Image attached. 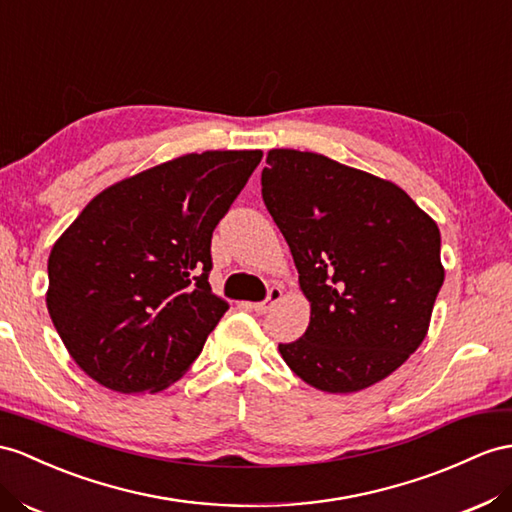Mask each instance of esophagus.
<instances>
[{
	"instance_id": "obj_1",
	"label": "esophagus",
	"mask_w": 512,
	"mask_h": 512,
	"mask_svg": "<svg viewBox=\"0 0 512 512\" xmlns=\"http://www.w3.org/2000/svg\"><path fill=\"white\" fill-rule=\"evenodd\" d=\"M281 298H283V290H281V287H270L268 298L264 300V303H251V305H246V307L257 311V313H266V311H270L274 305L281 303Z\"/></svg>"
}]
</instances>
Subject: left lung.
<instances>
[{
    "instance_id": "8db88e82",
    "label": "left lung",
    "mask_w": 512,
    "mask_h": 512,
    "mask_svg": "<svg viewBox=\"0 0 512 512\" xmlns=\"http://www.w3.org/2000/svg\"><path fill=\"white\" fill-rule=\"evenodd\" d=\"M266 164L261 194L311 307L281 357L320 391L372 387L428 333L445 274L437 222L393 181L326 155L272 149Z\"/></svg>"
}]
</instances>
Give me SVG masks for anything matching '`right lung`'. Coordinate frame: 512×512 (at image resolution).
I'll list each match as a JSON object with an SVG mask.
<instances>
[{
    "label": "right lung",
    "instance_id": "add662e5",
    "mask_svg": "<svg viewBox=\"0 0 512 512\" xmlns=\"http://www.w3.org/2000/svg\"><path fill=\"white\" fill-rule=\"evenodd\" d=\"M261 155H179L112 183L64 229L47 261V309L95 383L157 393L201 355L229 309L207 281L212 233Z\"/></svg>",
    "mask_w": 512,
    "mask_h": 512
}]
</instances>
